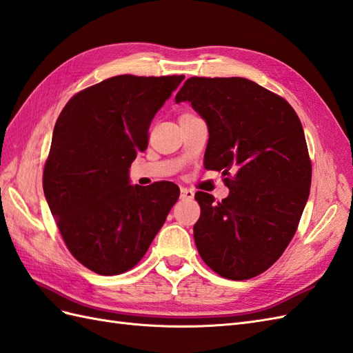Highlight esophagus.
Here are the masks:
<instances>
[{
    "label": "esophagus",
    "instance_id": "1",
    "mask_svg": "<svg viewBox=\"0 0 353 353\" xmlns=\"http://www.w3.org/2000/svg\"><path fill=\"white\" fill-rule=\"evenodd\" d=\"M180 196H182V200H192L194 191L189 188H182L180 189Z\"/></svg>",
    "mask_w": 353,
    "mask_h": 353
}]
</instances>
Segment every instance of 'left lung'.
<instances>
[{
  "label": "left lung",
  "instance_id": "obj_1",
  "mask_svg": "<svg viewBox=\"0 0 353 353\" xmlns=\"http://www.w3.org/2000/svg\"><path fill=\"white\" fill-rule=\"evenodd\" d=\"M209 128L204 167L222 171L230 188L221 203L195 194L198 254L225 279L255 277L288 248L310 194L303 125L286 99L243 77H191L176 95Z\"/></svg>",
  "mask_w": 353,
  "mask_h": 353
}]
</instances>
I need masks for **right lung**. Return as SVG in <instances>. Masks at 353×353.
<instances>
[{"mask_svg":"<svg viewBox=\"0 0 353 353\" xmlns=\"http://www.w3.org/2000/svg\"><path fill=\"white\" fill-rule=\"evenodd\" d=\"M185 76L122 74L80 90L61 112L43 191L68 250L103 276L131 270L179 200V186L130 183L149 126Z\"/></svg>","mask_w":353,"mask_h":353,"instance_id":"add662e5","label":"right lung"}]
</instances>
